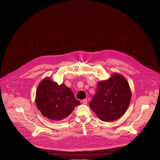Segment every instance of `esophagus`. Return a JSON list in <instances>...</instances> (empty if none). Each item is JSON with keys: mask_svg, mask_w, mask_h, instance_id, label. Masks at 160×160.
Instances as JSON below:
<instances>
[{"mask_svg": "<svg viewBox=\"0 0 160 160\" xmlns=\"http://www.w3.org/2000/svg\"><path fill=\"white\" fill-rule=\"evenodd\" d=\"M82 102L83 104H86L87 103V99H83L82 101Z\"/></svg>", "mask_w": 160, "mask_h": 160, "instance_id": "34e87169", "label": "esophagus"}]
</instances>
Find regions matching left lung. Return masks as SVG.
Wrapping results in <instances>:
<instances>
[{
  "mask_svg": "<svg viewBox=\"0 0 160 160\" xmlns=\"http://www.w3.org/2000/svg\"><path fill=\"white\" fill-rule=\"evenodd\" d=\"M131 98L127 80L122 75L114 73L109 79L98 83L96 94L89 106L101 120L112 122L125 113Z\"/></svg>",
  "mask_w": 160,
  "mask_h": 160,
  "instance_id": "left-lung-1",
  "label": "left lung"
}]
</instances>
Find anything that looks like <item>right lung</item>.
Masks as SVG:
<instances>
[{
	"mask_svg": "<svg viewBox=\"0 0 160 160\" xmlns=\"http://www.w3.org/2000/svg\"><path fill=\"white\" fill-rule=\"evenodd\" d=\"M35 103L42 115L54 121L66 118L80 104L70 88L64 83L58 85L50 78H44L39 83Z\"/></svg>",
	"mask_w": 160,
	"mask_h": 160,
	"instance_id": "right-lung-1",
	"label": "right lung"
}]
</instances>
